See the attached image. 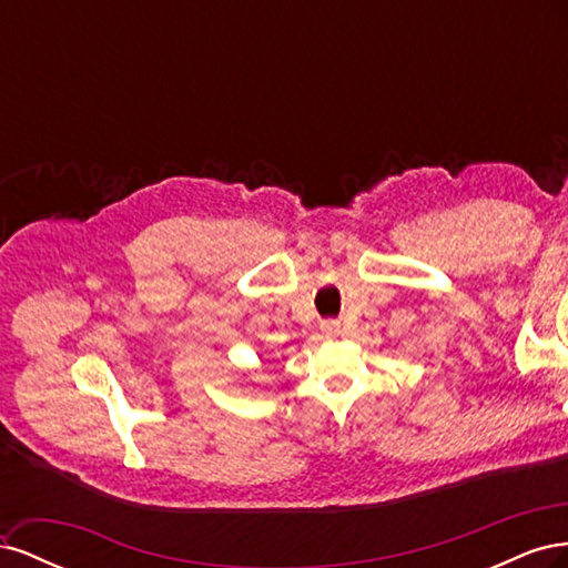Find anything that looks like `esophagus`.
Returning a JSON list of instances; mask_svg holds the SVG:
<instances>
[{"label":"esophagus","mask_w":568,"mask_h":568,"mask_svg":"<svg viewBox=\"0 0 568 568\" xmlns=\"http://www.w3.org/2000/svg\"><path fill=\"white\" fill-rule=\"evenodd\" d=\"M320 329H322L324 336H336L341 332V322H336V320H322Z\"/></svg>","instance_id":"34e87169"}]
</instances>
